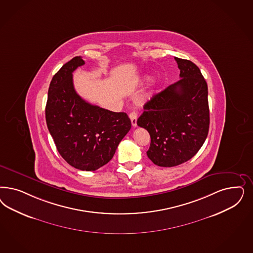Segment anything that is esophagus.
Returning a JSON list of instances; mask_svg holds the SVG:
<instances>
[{
	"label": "esophagus",
	"mask_w": 253,
	"mask_h": 253,
	"mask_svg": "<svg viewBox=\"0 0 253 253\" xmlns=\"http://www.w3.org/2000/svg\"><path fill=\"white\" fill-rule=\"evenodd\" d=\"M129 118H130L132 126L136 127L137 126V119H138V114L136 112H132L129 114Z\"/></svg>",
	"instance_id": "34e87169"
}]
</instances>
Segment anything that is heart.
<instances>
[{"mask_svg":"<svg viewBox=\"0 0 253 253\" xmlns=\"http://www.w3.org/2000/svg\"><path fill=\"white\" fill-rule=\"evenodd\" d=\"M158 87H159V84H158V83H156V84H155V87H154V88H155V89H154V90L157 89V88H158Z\"/></svg>","mask_w":253,"mask_h":253,"instance_id":"obj_1","label":"heart"}]
</instances>
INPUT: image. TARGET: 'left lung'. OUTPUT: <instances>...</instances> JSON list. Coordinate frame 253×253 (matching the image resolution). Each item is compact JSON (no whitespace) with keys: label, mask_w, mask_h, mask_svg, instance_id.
<instances>
[{"label":"left lung","mask_w":253,"mask_h":253,"mask_svg":"<svg viewBox=\"0 0 253 253\" xmlns=\"http://www.w3.org/2000/svg\"><path fill=\"white\" fill-rule=\"evenodd\" d=\"M175 60L180 79L146 102L137 121L151 136L149 159L165 168L196 155L210 127L207 82L195 63L179 57Z\"/></svg>","instance_id":"8db88e82"}]
</instances>
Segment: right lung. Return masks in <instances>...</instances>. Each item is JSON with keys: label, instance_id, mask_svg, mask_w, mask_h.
<instances>
[{"label": "right lung", "instance_id": "right-lung-1", "mask_svg": "<svg viewBox=\"0 0 253 253\" xmlns=\"http://www.w3.org/2000/svg\"><path fill=\"white\" fill-rule=\"evenodd\" d=\"M84 64L81 57L68 61L50 83L45 106L49 132L59 155L75 169L97 170L114 156L130 130L126 113H114L86 102L76 93L73 73Z\"/></svg>", "mask_w": 253, "mask_h": 253}]
</instances>
